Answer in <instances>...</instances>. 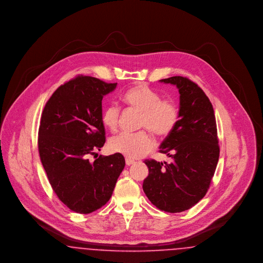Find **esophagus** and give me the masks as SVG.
<instances>
[{"label": "esophagus", "instance_id": "1", "mask_svg": "<svg viewBox=\"0 0 263 263\" xmlns=\"http://www.w3.org/2000/svg\"><path fill=\"white\" fill-rule=\"evenodd\" d=\"M125 163H126V164H127V165H131V164H133V163H135V161H134V160H132V159H129V158H126Z\"/></svg>", "mask_w": 263, "mask_h": 263}]
</instances>
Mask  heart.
<instances>
[{"label": "heart", "instance_id": "obj_1", "mask_svg": "<svg viewBox=\"0 0 263 263\" xmlns=\"http://www.w3.org/2000/svg\"><path fill=\"white\" fill-rule=\"evenodd\" d=\"M128 105L139 110L142 116L140 126L153 134L164 137L168 135L178 122L179 110L172 100H162L161 96L152 88L139 85L128 89L122 97ZM120 107L109 104L102 112V122L110 131H116L119 124ZM155 146L153 138L146 132H122L110 140L109 147L129 159H138L148 154Z\"/></svg>", "mask_w": 263, "mask_h": 263}]
</instances>
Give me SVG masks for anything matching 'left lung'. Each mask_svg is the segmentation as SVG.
I'll list each match as a JSON object with an SVG mask.
<instances>
[{
  "label": "left lung",
  "instance_id": "8db88e82",
  "mask_svg": "<svg viewBox=\"0 0 263 263\" xmlns=\"http://www.w3.org/2000/svg\"><path fill=\"white\" fill-rule=\"evenodd\" d=\"M160 82L178 88L179 119L160 146L172 162L146 160L149 175L143 190L160 210L183 212L205 196L215 174L220 155L216 118L208 97L187 78Z\"/></svg>",
  "mask_w": 263,
  "mask_h": 263
}]
</instances>
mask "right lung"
<instances>
[{
  "instance_id": "right-lung-1",
  "label": "right lung",
  "mask_w": 263,
  "mask_h": 263,
  "mask_svg": "<svg viewBox=\"0 0 263 263\" xmlns=\"http://www.w3.org/2000/svg\"><path fill=\"white\" fill-rule=\"evenodd\" d=\"M116 86L78 76L53 92L41 115V163L55 194L76 213L88 214L105 205L125 166L119 153L88 159L105 143L101 100Z\"/></svg>"
}]
</instances>
